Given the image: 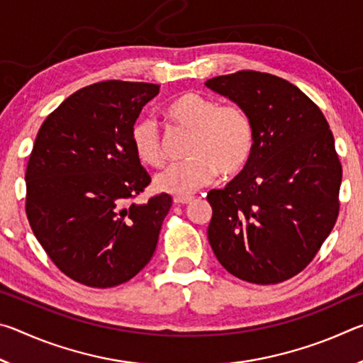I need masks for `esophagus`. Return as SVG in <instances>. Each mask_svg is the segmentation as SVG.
I'll list each match as a JSON object with an SVG mask.
<instances>
[{
	"label": "esophagus",
	"mask_w": 363,
	"mask_h": 363,
	"mask_svg": "<svg viewBox=\"0 0 363 363\" xmlns=\"http://www.w3.org/2000/svg\"><path fill=\"white\" fill-rule=\"evenodd\" d=\"M194 196H174V203L176 205H189L192 203Z\"/></svg>",
	"instance_id": "1"
}]
</instances>
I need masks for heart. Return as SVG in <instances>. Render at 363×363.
Masks as SVG:
<instances>
[{
    "label": "heart",
    "mask_w": 363,
    "mask_h": 363,
    "mask_svg": "<svg viewBox=\"0 0 363 363\" xmlns=\"http://www.w3.org/2000/svg\"><path fill=\"white\" fill-rule=\"evenodd\" d=\"M167 113L177 126L190 131L186 145L189 160L173 163L153 177L158 192L189 195L210 184L218 173L235 176L247 167L255 145V131L248 113L235 104L218 106L199 93H184L169 104ZM131 140L140 162L149 167L163 163V147L157 123L139 120Z\"/></svg>",
    "instance_id": "1"
}]
</instances>
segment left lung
Wrapping results in <instances>:
<instances>
[{
  "label": "left lung",
  "mask_w": 363,
  "mask_h": 363,
  "mask_svg": "<svg viewBox=\"0 0 363 363\" xmlns=\"http://www.w3.org/2000/svg\"><path fill=\"white\" fill-rule=\"evenodd\" d=\"M205 86L242 107L255 131L247 167L208 192V240L227 272L280 284L314 259L336 223L342 169L333 134L320 108L284 78L242 70Z\"/></svg>",
  "instance_id": "obj_1"
}]
</instances>
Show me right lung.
Masks as SVG:
<instances>
[{"label": "right lung", "instance_id": "right-lung-1", "mask_svg": "<svg viewBox=\"0 0 363 363\" xmlns=\"http://www.w3.org/2000/svg\"><path fill=\"white\" fill-rule=\"evenodd\" d=\"M158 93V84L116 79L86 86L36 134L26 173L27 218L51 261L78 284H125L155 253L173 200L162 194L131 201L150 184L131 133Z\"/></svg>", "mask_w": 363, "mask_h": 363}]
</instances>
